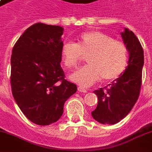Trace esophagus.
Returning <instances> with one entry per match:
<instances>
[{
  "instance_id": "obj_1",
  "label": "esophagus",
  "mask_w": 152,
  "mask_h": 152,
  "mask_svg": "<svg viewBox=\"0 0 152 152\" xmlns=\"http://www.w3.org/2000/svg\"><path fill=\"white\" fill-rule=\"evenodd\" d=\"M78 91H79V92H81V93H87V91H88V90L85 89L84 87H80V86H79V87H78Z\"/></svg>"
}]
</instances>
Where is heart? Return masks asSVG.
<instances>
[{
  "instance_id": "obj_1",
  "label": "heart",
  "mask_w": 152,
  "mask_h": 152,
  "mask_svg": "<svg viewBox=\"0 0 152 152\" xmlns=\"http://www.w3.org/2000/svg\"><path fill=\"white\" fill-rule=\"evenodd\" d=\"M83 56H86L88 64L73 73L70 78L84 87L92 86L102 78L105 82L117 79L124 73L129 62L126 45L99 31L80 35L76 44L67 41L63 45L61 58L66 68H76Z\"/></svg>"
}]
</instances>
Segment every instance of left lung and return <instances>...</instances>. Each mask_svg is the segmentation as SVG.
<instances>
[{
    "mask_svg": "<svg viewBox=\"0 0 152 152\" xmlns=\"http://www.w3.org/2000/svg\"><path fill=\"white\" fill-rule=\"evenodd\" d=\"M121 37L129 53V65L109 87L94 91L98 96V105L91 114L101 124H114L124 119L134 107L140 94L143 49L134 32L127 28L121 32Z\"/></svg>",
    "mask_w": 152,
    "mask_h": 152,
    "instance_id": "1",
    "label": "left lung"
}]
</instances>
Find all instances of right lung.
<instances>
[{"instance_id": "obj_1", "label": "right lung", "mask_w": 152, "mask_h": 152, "mask_svg": "<svg viewBox=\"0 0 152 152\" xmlns=\"http://www.w3.org/2000/svg\"><path fill=\"white\" fill-rule=\"evenodd\" d=\"M63 28L37 23L26 30L11 55L12 94L22 112L38 125L59 120L64 103L77 90L65 80L60 63Z\"/></svg>"}]
</instances>
